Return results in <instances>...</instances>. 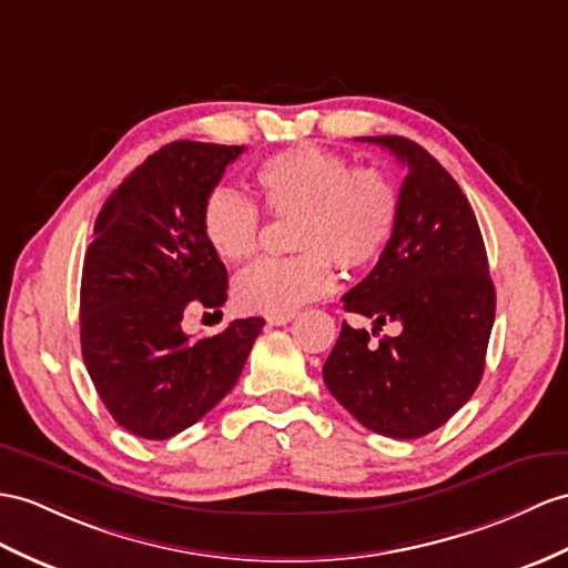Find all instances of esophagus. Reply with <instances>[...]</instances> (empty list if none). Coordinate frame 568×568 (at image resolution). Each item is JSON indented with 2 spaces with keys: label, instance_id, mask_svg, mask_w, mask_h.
<instances>
[{
  "label": "esophagus",
  "instance_id": "34e87169",
  "mask_svg": "<svg viewBox=\"0 0 568 568\" xmlns=\"http://www.w3.org/2000/svg\"><path fill=\"white\" fill-rule=\"evenodd\" d=\"M296 317V311L294 313H280V315H267V323L270 325H286V323H292Z\"/></svg>",
  "mask_w": 568,
  "mask_h": 568
}]
</instances>
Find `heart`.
<instances>
[{
    "label": "heart",
    "mask_w": 568,
    "mask_h": 568,
    "mask_svg": "<svg viewBox=\"0 0 568 568\" xmlns=\"http://www.w3.org/2000/svg\"><path fill=\"white\" fill-rule=\"evenodd\" d=\"M255 185L274 219H296L298 255L262 260L241 272L233 296L247 313H294L335 284L332 262L344 272L368 267L388 247L397 216L395 180L376 165H358L315 144L276 151L257 165ZM257 204L231 187H214L202 206V233L224 262L251 260L260 247Z\"/></svg>",
    "instance_id": "heart-1"
}]
</instances>
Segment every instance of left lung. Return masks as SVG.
I'll return each mask as SVG.
<instances>
[{"label": "left lung", "instance_id": "obj_1", "mask_svg": "<svg viewBox=\"0 0 568 568\" xmlns=\"http://www.w3.org/2000/svg\"><path fill=\"white\" fill-rule=\"evenodd\" d=\"M407 165L393 239L364 282L342 296L344 311L373 317L342 323L323 366L327 390L371 432L419 438L444 426L481 381L496 292L473 206L424 146L405 136H358Z\"/></svg>", "mask_w": 568, "mask_h": 568}]
</instances>
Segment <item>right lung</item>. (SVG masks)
<instances>
[{"mask_svg": "<svg viewBox=\"0 0 568 568\" xmlns=\"http://www.w3.org/2000/svg\"><path fill=\"white\" fill-rule=\"evenodd\" d=\"M243 146L171 142L122 180L95 219L81 272V354L113 419L165 440L236 385L262 317L185 335L187 303L219 308L229 274L202 233V206Z\"/></svg>", "mask_w": 568, "mask_h": 568, "instance_id": "right-lung-1", "label": "right lung"}]
</instances>
